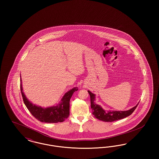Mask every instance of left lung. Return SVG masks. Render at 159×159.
<instances>
[{
  "label": "left lung",
  "mask_w": 159,
  "mask_h": 159,
  "mask_svg": "<svg viewBox=\"0 0 159 159\" xmlns=\"http://www.w3.org/2000/svg\"><path fill=\"white\" fill-rule=\"evenodd\" d=\"M91 97V108L92 110V114L95 117L102 121L111 122L118 120H120L130 116L136 109L137 106L134 107L131 109L127 111H106L98 104L95 102V95L89 91H88Z\"/></svg>",
  "instance_id": "1"
}]
</instances>
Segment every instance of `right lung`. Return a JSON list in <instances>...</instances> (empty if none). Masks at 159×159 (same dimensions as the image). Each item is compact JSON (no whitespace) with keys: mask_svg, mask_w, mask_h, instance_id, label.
<instances>
[{"mask_svg":"<svg viewBox=\"0 0 159 159\" xmlns=\"http://www.w3.org/2000/svg\"><path fill=\"white\" fill-rule=\"evenodd\" d=\"M20 82V89L24 104L38 120L44 123H54L62 122L68 118L70 114V100L73 93L78 90L77 87L66 92L57 106L43 108L33 104L29 101L23 92L21 76Z\"/></svg>","mask_w":159,"mask_h":159,"instance_id":"1","label":"right lung"}]
</instances>
